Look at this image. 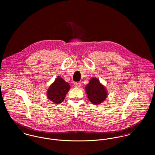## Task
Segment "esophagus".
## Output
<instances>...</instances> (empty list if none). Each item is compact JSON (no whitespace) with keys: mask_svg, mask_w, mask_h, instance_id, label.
<instances>
[{"mask_svg":"<svg viewBox=\"0 0 155 155\" xmlns=\"http://www.w3.org/2000/svg\"><path fill=\"white\" fill-rule=\"evenodd\" d=\"M81 83L80 82H74V87L75 88H79L81 87Z\"/></svg>","mask_w":155,"mask_h":155,"instance_id":"esophagus-1","label":"esophagus"}]
</instances>
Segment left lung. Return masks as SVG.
I'll return each mask as SVG.
<instances>
[{
  "label": "left lung",
  "instance_id": "obj_1",
  "mask_svg": "<svg viewBox=\"0 0 155 155\" xmlns=\"http://www.w3.org/2000/svg\"><path fill=\"white\" fill-rule=\"evenodd\" d=\"M89 100L95 105L104 102L107 97V91L97 78H92L85 88Z\"/></svg>",
  "mask_w": 155,
  "mask_h": 155
}]
</instances>
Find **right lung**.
Listing matches in <instances>:
<instances>
[{
  "mask_svg": "<svg viewBox=\"0 0 155 155\" xmlns=\"http://www.w3.org/2000/svg\"><path fill=\"white\" fill-rule=\"evenodd\" d=\"M70 89V85L62 78L58 76L55 81L49 86L47 91L48 98L55 104L62 103Z\"/></svg>",
  "mask_w": 155,
  "mask_h": 155,
  "instance_id": "obj_1",
  "label": "right lung"
}]
</instances>
